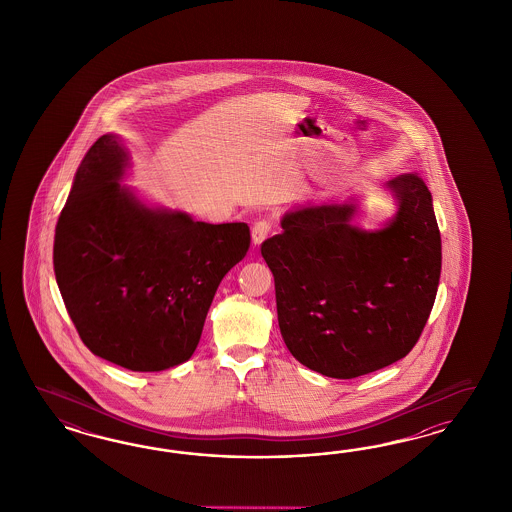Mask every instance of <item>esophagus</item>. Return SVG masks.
Masks as SVG:
<instances>
[{"label": "esophagus", "instance_id": "obj_1", "mask_svg": "<svg viewBox=\"0 0 512 512\" xmlns=\"http://www.w3.org/2000/svg\"><path fill=\"white\" fill-rule=\"evenodd\" d=\"M272 231V221L270 219H257L251 227V240L255 246H261L264 238Z\"/></svg>", "mask_w": 512, "mask_h": 512}]
</instances>
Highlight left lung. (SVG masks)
<instances>
[{"label": "left lung", "instance_id": "left-lung-1", "mask_svg": "<svg viewBox=\"0 0 512 512\" xmlns=\"http://www.w3.org/2000/svg\"><path fill=\"white\" fill-rule=\"evenodd\" d=\"M396 216L379 231L353 225L355 204L287 212L264 240L279 330L313 372L353 379L405 357L434 308L441 236L432 193L415 172L387 184Z\"/></svg>", "mask_w": 512, "mask_h": 512}]
</instances>
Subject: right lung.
Masks as SVG:
<instances>
[{
  "instance_id": "obj_1",
  "label": "right lung",
  "mask_w": 512,
  "mask_h": 512,
  "mask_svg": "<svg viewBox=\"0 0 512 512\" xmlns=\"http://www.w3.org/2000/svg\"><path fill=\"white\" fill-rule=\"evenodd\" d=\"M127 152L103 135L84 155L54 238L63 304L93 355L131 372L186 362L225 274L248 253L246 223L148 208L120 178Z\"/></svg>"
}]
</instances>
